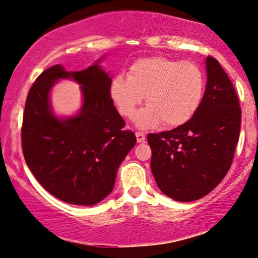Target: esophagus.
Listing matches in <instances>:
<instances>
[{
    "label": "esophagus",
    "mask_w": 258,
    "mask_h": 258,
    "mask_svg": "<svg viewBox=\"0 0 258 258\" xmlns=\"http://www.w3.org/2000/svg\"><path fill=\"white\" fill-rule=\"evenodd\" d=\"M136 137H137L138 144H141V142H144L146 140V136H145L144 132H137Z\"/></svg>",
    "instance_id": "34e87169"
}]
</instances>
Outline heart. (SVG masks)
<instances>
[{"label":"heart","mask_w":258,"mask_h":258,"mask_svg":"<svg viewBox=\"0 0 258 258\" xmlns=\"http://www.w3.org/2000/svg\"><path fill=\"white\" fill-rule=\"evenodd\" d=\"M206 79L198 64L155 56L131 65L127 78L117 76L110 85V96L118 111L132 117L146 96L147 105L136 116L138 127L161 124L175 127L185 124L201 104Z\"/></svg>","instance_id":"heart-1"}]
</instances>
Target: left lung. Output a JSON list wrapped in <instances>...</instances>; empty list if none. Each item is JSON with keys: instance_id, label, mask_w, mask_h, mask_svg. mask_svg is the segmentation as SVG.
Returning a JSON list of instances; mask_svg holds the SVG:
<instances>
[{"instance_id": "1", "label": "left lung", "mask_w": 258, "mask_h": 258, "mask_svg": "<svg viewBox=\"0 0 258 258\" xmlns=\"http://www.w3.org/2000/svg\"><path fill=\"white\" fill-rule=\"evenodd\" d=\"M201 104L185 124L148 134L151 172L163 194L190 202L209 194L230 170L241 125V109L230 78L217 59L206 58Z\"/></svg>"}]
</instances>
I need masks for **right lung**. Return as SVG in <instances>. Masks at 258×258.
<instances>
[{
	"mask_svg": "<svg viewBox=\"0 0 258 258\" xmlns=\"http://www.w3.org/2000/svg\"><path fill=\"white\" fill-rule=\"evenodd\" d=\"M102 58L81 71L60 64L43 71L28 92L23 117L26 164L44 189L76 206H94L111 193L118 167L137 142L114 108ZM60 79L81 85L83 104L75 116L58 117L51 108V88Z\"/></svg>",
	"mask_w": 258,
	"mask_h": 258,
	"instance_id": "obj_1",
	"label": "right lung"
}]
</instances>
